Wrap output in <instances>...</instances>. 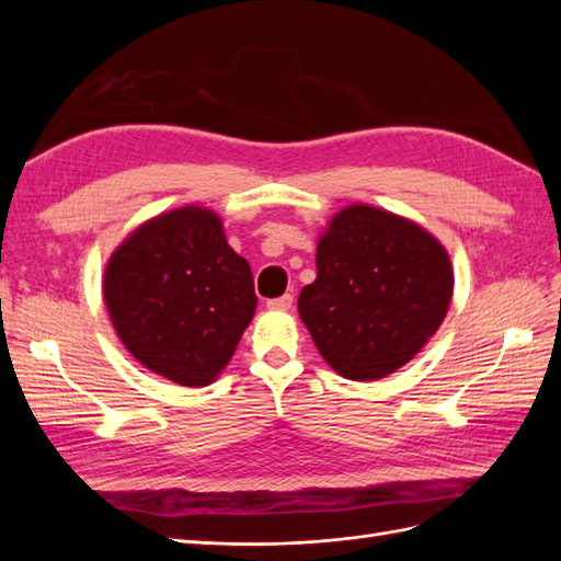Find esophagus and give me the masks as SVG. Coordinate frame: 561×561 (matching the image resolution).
I'll return each mask as SVG.
<instances>
[{"instance_id": "esophagus-1", "label": "esophagus", "mask_w": 561, "mask_h": 561, "mask_svg": "<svg viewBox=\"0 0 561 561\" xmlns=\"http://www.w3.org/2000/svg\"><path fill=\"white\" fill-rule=\"evenodd\" d=\"M266 307L274 309V311H287V309H293V295H283V297H276V299H268Z\"/></svg>"}]
</instances>
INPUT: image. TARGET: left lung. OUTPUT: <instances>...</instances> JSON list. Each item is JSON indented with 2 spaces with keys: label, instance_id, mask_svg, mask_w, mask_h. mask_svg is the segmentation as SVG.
<instances>
[{
  "label": "left lung",
  "instance_id": "left-lung-1",
  "mask_svg": "<svg viewBox=\"0 0 561 561\" xmlns=\"http://www.w3.org/2000/svg\"><path fill=\"white\" fill-rule=\"evenodd\" d=\"M316 268L299 293V318L325 363L353 381H377L410 363L454 293L449 254L435 236L363 203L332 217Z\"/></svg>",
  "mask_w": 561,
  "mask_h": 561
}]
</instances>
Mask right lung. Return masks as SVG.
I'll use <instances>...</instances> for the list:
<instances>
[{"mask_svg":"<svg viewBox=\"0 0 561 561\" xmlns=\"http://www.w3.org/2000/svg\"><path fill=\"white\" fill-rule=\"evenodd\" d=\"M103 295L133 358L190 388L217 379L257 309L250 264L198 206L135 229L107 262Z\"/></svg>","mask_w":561,"mask_h":561,"instance_id":"right-lung-1","label":"right lung"}]
</instances>
